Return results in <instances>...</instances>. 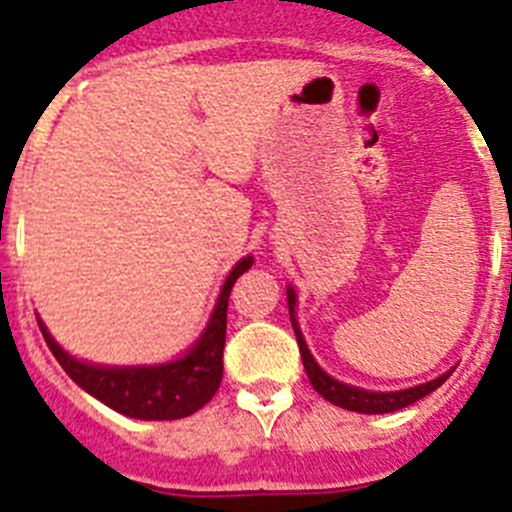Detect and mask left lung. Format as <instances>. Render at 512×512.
<instances>
[{
	"instance_id": "1",
	"label": "left lung",
	"mask_w": 512,
	"mask_h": 512,
	"mask_svg": "<svg viewBox=\"0 0 512 512\" xmlns=\"http://www.w3.org/2000/svg\"><path fill=\"white\" fill-rule=\"evenodd\" d=\"M287 305H289V318H292V328H295L297 343H300V356L302 364H305V372L310 384L315 387L318 395H323L325 400L338 405L343 410H354V413H366V415H382V413H395V410L408 408L413 402H418L420 397L431 395L433 390H438L446 379H449L451 372L441 374V377L431 379L425 384H415V387H408V390H397V392H369L361 390V387H351V384H343L338 379H333L330 374H325L318 366V361L312 359L310 348H307L305 338L300 333V325H297L295 318V305L297 295L295 289H287Z\"/></svg>"
}]
</instances>
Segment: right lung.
<instances>
[{
    "mask_svg": "<svg viewBox=\"0 0 512 512\" xmlns=\"http://www.w3.org/2000/svg\"><path fill=\"white\" fill-rule=\"evenodd\" d=\"M253 256L233 266L215 302L205 333L197 338L182 359L156 366H102L87 364L66 354L43 320H38L43 338L63 372L69 374L81 390L97 397L107 408L138 420H176L187 418L205 408L223 382L225 325H228V297L235 279L251 269Z\"/></svg>",
    "mask_w": 512,
    "mask_h": 512,
    "instance_id": "1",
    "label": "right lung"
}]
</instances>
